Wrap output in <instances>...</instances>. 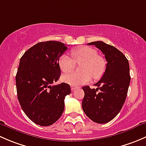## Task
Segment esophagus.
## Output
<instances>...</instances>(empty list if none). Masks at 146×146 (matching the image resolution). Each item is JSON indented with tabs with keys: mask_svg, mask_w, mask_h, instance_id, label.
Listing matches in <instances>:
<instances>
[{
	"mask_svg": "<svg viewBox=\"0 0 146 146\" xmlns=\"http://www.w3.org/2000/svg\"><path fill=\"white\" fill-rule=\"evenodd\" d=\"M77 87H74V86H71V90L72 91H73V90H76L77 89Z\"/></svg>",
	"mask_w": 146,
	"mask_h": 146,
	"instance_id": "esophagus-1",
	"label": "esophagus"
}]
</instances>
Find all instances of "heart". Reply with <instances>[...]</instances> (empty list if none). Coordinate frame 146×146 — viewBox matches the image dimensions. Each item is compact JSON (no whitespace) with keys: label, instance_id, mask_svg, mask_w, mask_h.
I'll return each mask as SVG.
<instances>
[{"label":"heart","instance_id":"1","mask_svg":"<svg viewBox=\"0 0 146 146\" xmlns=\"http://www.w3.org/2000/svg\"><path fill=\"white\" fill-rule=\"evenodd\" d=\"M70 58L66 54H63L58 60V65L61 71L70 73L74 70L76 64L83 63L81 67L82 73H70L64 75L63 81L72 86H79L90 82L92 76L99 79L104 73L106 61L103 57L98 55V51L89 46H82L72 50Z\"/></svg>","mask_w":146,"mask_h":146}]
</instances>
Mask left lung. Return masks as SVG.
<instances>
[{"mask_svg": "<svg viewBox=\"0 0 146 146\" xmlns=\"http://www.w3.org/2000/svg\"><path fill=\"white\" fill-rule=\"evenodd\" d=\"M88 44L99 48L107 64L104 75L95 85L97 89L82 87V110L94 122L105 123L119 114L126 100L131 80L129 61L119 49L101 41Z\"/></svg>", "mask_w": 146, "mask_h": 146, "instance_id": "8db88e82", "label": "left lung"}]
</instances>
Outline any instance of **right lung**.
<instances>
[{
	"label": "right lung",
	"mask_w": 146,
	"mask_h": 146,
	"mask_svg": "<svg viewBox=\"0 0 146 146\" xmlns=\"http://www.w3.org/2000/svg\"><path fill=\"white\" fill-rule=\"evenodd\" d=\"M68 48L56 41L39 42L25 52L16 74L17 98L26 115L34 123L48 126L64 110V99L70 94L68 84L51 85L61 76L58 60Z\"/></svg>",
	"instance_id": "obj_1"
}]
</instances>
